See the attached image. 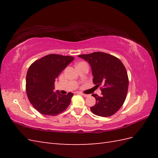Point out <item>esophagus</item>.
<instances>
[{"mask_svg":"<svg viewBox=\"0 0 158 158\" xmlns=\"http://www.w3.org/2000/svg\"><path fill=\"white\" fill-rule=\"evenodd\" d=\"M79 94L81 95V96H84V97H88V94H83V93H79Z\"/></svg>","mask_w":158,"mask_h":158,"instance_id":"34e87169","label":"esophagus"}]
</instances>
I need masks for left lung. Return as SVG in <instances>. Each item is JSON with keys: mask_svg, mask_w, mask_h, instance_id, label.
<instances>
[{"mask_svg": "<svg viewBox=\"0 0 158 158\" xmlns=\"http://www.w3.org/2000/svg\"><path fill=\"white\" fill-rule=\"evenodd\" d=\"M78 57L88 62L92 69L93 83L102 85V96L93 94L96 105L90 108L96 115L109 117L115 114L125 101L128 89V77L120 60L104 52H94Z\"/></svg>", "mask_w": 158, "mask_h": 158, "instance_id": "obj_1", "label": "left lung"}]
</instances>
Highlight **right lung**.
Listing matches in <instances>:
<instances>
[{
	"label": "right lung",
	"mask_w": 158,
	"mask_h": 158,
	"mask_svg": "<svg viewBox=\"0 0 158 158\" xmlns=\"http://www.w3.org/2000/svg\"><path fill=\"white\" fill-rule=\"evenodd\" d=\"M74 60L72 56L49 54L33 62L26 75V93L33 107L45 115H56L66 110L73 94L63 95L55 92L54 83L67 65Z\"/></svg>",
	"instance_id": "1"
}]
</instances>
